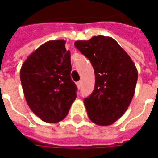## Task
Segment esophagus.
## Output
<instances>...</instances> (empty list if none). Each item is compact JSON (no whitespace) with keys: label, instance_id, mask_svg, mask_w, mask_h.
Returning <instances> with one entry per match:
<instances>
[{"label":"esophagus","instance_id":"34e87169","mask_svg":"<svg viewBox=\"0 0 158 158\" xmlns=\"http://www.w3.org/2000/svg\"><path fill=\"white\" fill-rule=\"evenodd\" d=\"M77 87L78 89H80L81 87V81H77Z\"/></svg>","mask_w":158,"mask_h":158}]
</instances>
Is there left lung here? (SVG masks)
<instances>
[{
    "label": "left lung",
    "mask_w": 158,
    "mask_h": 158,
    "mask_svg": "<svg viewBox=\"0 0 158 158\" xmlns=\"http://www.w3.org/2000/svg\"><path fill=\"white\" fill-rule=\"evenodd\" d=\"M75 47L90 60L94 70V89L83 101L88 117L99 126L110 125L125 113L134 97L138 79L135 64L109 36L77 41Z\"/></svg>",
    "instance_id": "1"
}]
</instances>
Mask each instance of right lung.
Here are the masks:
<instances>
[{
	"label": "right lung",
	"mask_w": 158,
	"mask_h": 158,
	"mask_svg": "<svg viewBox=\"0 0 158 158\" xmlns=\"http://www.w3.org/2000/svg\"><path fill=\"white\" fill-rule=\"evenodd\" d=\"M70 52L65 41H49L23 62L20 80L29 107L40 119L55 123L66 117L77 98L70 78Z\"/></svg>",
	"instance_id": "add662e5"
}]
</instances>
